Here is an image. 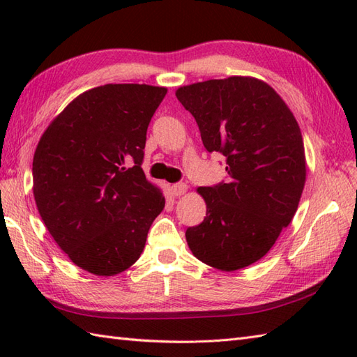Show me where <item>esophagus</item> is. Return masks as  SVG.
<instances>
[{
	"label": "esophagus",
	"mask_w": 357,
	"mask_h": 357,
	"mask_svg": "<svg viewBox=\"0 0 357 357\" xmlns=\"http://www.w3.org/2000/svg\"><path fill=\"white\" fill-rule=\"evenodd\" d=\"M187 190H188V185L184 184V183H179V184H173L172 185V193L174 196H183Z\"/></svg>",
	"instance_id": "34e87169"
}]
</instances>
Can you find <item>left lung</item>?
<instances>
[{"mask_svg":"<svg viewBox=\"0 0 357 357\" xmlns=\"http://www.w3.org/2000/svg\"><path fill=\"white\" fill-rule=\"evenodd\" d=\"M202 144L225 156L229 183L198 187L204 221L188 227L195 257L221 271L257 262L298 210L307 178L298 121L267 82L253 77L208 79L179 87Z\"/></svg>","mask_w":357,"mask_h":357,"instance_id":"1","label":"left lung"}]
</instances>
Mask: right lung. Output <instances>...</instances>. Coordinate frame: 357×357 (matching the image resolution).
I'll return each mask as SVG.
<instances>
[{
    "label": "right lung",
    "mask_w": 357,
    "mask_h": 357,
    "mask_svg": "<svg viewBox=\"0 0 357 357\" xmlns=\"http://www.w3.org/2000/svg\"><path fill=\"white\" fill-rule=\"evenodd\" d=\"M167 93L105 84L78 95L38 142L33 196L44 225L77 267L115 276L139 259L165 206L141 164L147 127Z\"/></svg>",
    "instance_id": "obj_1"
}]
</instances>
